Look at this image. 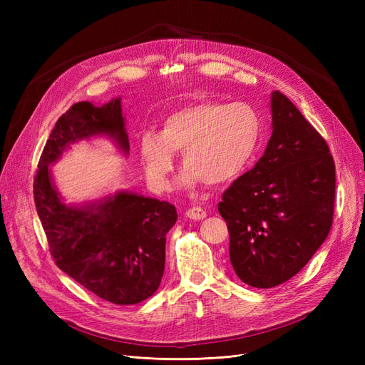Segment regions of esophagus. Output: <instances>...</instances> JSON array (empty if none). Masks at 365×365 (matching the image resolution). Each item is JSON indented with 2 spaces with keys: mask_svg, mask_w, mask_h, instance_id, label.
Wrapping results in <instances>:
<instances>
[{
  "mask_svg": "<svg viewBox=\"0 0 365 365\" xmlns=\"http://www.w3.org/2000/svg\"><path fill=\"white\" fill-rule=\"evenodd\" d=\"M185 215H187V217H190V219H193V220H201V219H204V217L207 216L205 210H204L202 207H197V205L190 207V208L185 212Z\"/></svg>",
  "mask_w": 365,
  "mask_h": 365,
  "instance_id": "34e87169",
  "label": "esophagus"
}]
</instances>
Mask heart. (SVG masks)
Segmentation results:
<instances>
[{
	"instance_id": "b5f03b06",
	"label": "heart",
	"mask_w": 365,
	"mask_h": 365,
	"mask_svg": "<svg viewBox=\"0 0 365 365\" xmlns=\"http://www.w3.org/2000/svg\"><path fill=\"white\" fill-rule=\"evenodd\" d=\"M260 121L247 103L197 102L163 120L158 135L140 140V157L149 181L165 189L173 170V153H182L184 185L233 181L257 149Z\"/></svg>"
}]
</instances>
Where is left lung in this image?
<instances>
[{
	"label": "left lung",
	"mask_w": 365,
	"mask_h": 365,
	"mask_svg": "<svg viewBox=\"0 0 365 365\" xmlns=\"http://www.w3.org/2000/svg\"><path fill=\"white\" fill-rule=\"evenodd\" d=\"M271 111L263 157L217 204L230 233V262L252 288L294 277L334 220L335 161L326 140L280 91L271 96Z\"/></svg>",
	"instance_id": "8db88e82"
}]
</instances>
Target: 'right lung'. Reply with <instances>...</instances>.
Here are the masks:
<instances>
[{"label": "right lung", "instance_id": "1", "mask_svg": "<svg viewBox=\"0 0 365 365\" xmlns=\"http://www.w3.org/2000/svg\"><path fill=\"white\" fill-rule=\"evenodd\" d=\"M98 134L129 150L120 98L102 106L74 103L59 117L39 158L33 195L58 268L106 302L135 304L158 289L165 235L178 215L169 202L125 192L82 208L61 202L48 165L71 143Z\"/></svg>", "mask_w": 365, "mask_h": 365}]
</instances>
